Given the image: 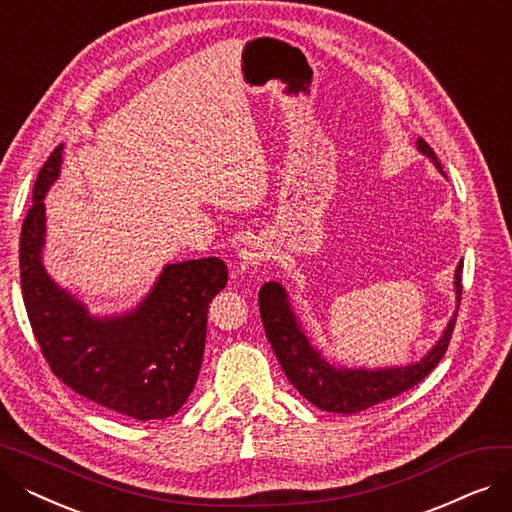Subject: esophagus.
<instances>
[{
    "instance_id": "1",
    "label": "esophagus",
    "mask_w": 512,
    "mask_h": 512,
    "mask_svg": "<svg viewBox=\"0 0 512 512\" xmlns=\"http://www.w3.org/2000/svg\"><path fill=\"white\" fill-rule=\"evenodd\" d=\"M265 259V247L261 245L259 240H249L245 247L240 249L238 253V270L240 272H253L261 265V261Z\"/></svg>"
}]
</instances>
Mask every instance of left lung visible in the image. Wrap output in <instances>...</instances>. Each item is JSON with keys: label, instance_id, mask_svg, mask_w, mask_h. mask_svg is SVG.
Returning <instances> with one entry per match:
<instances>
[{"label": "left lung", "instance_id": "8db88e82", "mask_svg": "<svg viewBox=\"0 0 512 512\" xmlns=\"http://www.w3.org/2000/svg\"><path fill=\"white\" fill-rule=\"evenodd\" d=\"M415 145L419 153L432 161L442 176H446L434 149L423 139H417ZM461 274L463 261L456 265L454 272L456 311L452 313L446 330L442 332L440 340L429 348L419 361L411 365L367 369L330 363L321 355L319 348L311 344V338L303 330L301 319L290 307L286 288L274 280L265 282L259 290V311L265 336L272 342V348L286 373V378L311 402V405H315L321 411L340 415L361 413L373 405H380V402L392 396H398L400 392L411 390L440 363L448 348L456 313H459L461 305Z\"/></svg>", "mask_w": 512, "mask_h": 512}]
</instances>
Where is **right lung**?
<instances>
[{
  "instance_id": "add662e5",
  "label": "right lung",
  "mask_w": 512,
  "mask_h": 512,
  "mask_svg": "<svg viewBox=\"0 0 512 512\" xmlns=\"http://www.w3.org/2000/svg\"><path fill=\"white\" fill-rule=\"evenodd\" d=\"M64 145L41 168L20 234L22 299L58 378L95 405L137 421L172 417L191 396L205 351L207 309L228 282L218 257L168 263L147 297L118 315H91L43 265L45 195Z\"/></svg>"
}]
</instances>
